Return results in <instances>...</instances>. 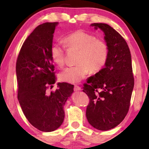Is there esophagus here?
<instances>
[{
  "label": "esophagus",
  "mask_w": 149,
  "mask_h": 149,
  "mask_svg": "<svg viewBox=\"0 0 149 149\" xmlns=\"http://www.w3.org/2000/svg\"><path fill=\"white\" fill-rule=\"evenodd\" d=\"M81 89V87L79 86V85H75L74 86V91H80Z\"/></svg>",
  "instance_id": "34e87169"
}]
</instances>
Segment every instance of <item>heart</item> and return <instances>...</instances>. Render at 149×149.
Wrapping results in <instances>:
<instances>
[{
	"mask_svg": "<svg viewBox=\"0 0 149 149\" xmlns=\"http://www.w3.org/2000/svg\"><path fill=\"white\" fill-rule=\"evenodd\" d=\"M63 42L68 49L79 50L74 66L68 67L60 74V79L75 84L84 79L91 71H100L107 64L109 56V47L104 40L96 39L94 35L77 30L67 35ZM51 59L57 66L62 68L65 64V49L58 43L52 45L50 49Z\"/></svg>",
	"mask_w": 149,
	"mask_h": 149,
	"instance_id": "b5f03b06",
	"label": "heart"
}]
</instances>
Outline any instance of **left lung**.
<instances>
[{
    "label": "left lung",
    "instance_id": "obj_1",
    "mask_svg": "<svg viewBox=\"0 0 149 149\" xmlns=\"http://www.w3.org/2000/svg\"><path fill=\"white\" fill-rule=\"evenodd\" d=\"M91 26L104 31L109 56L104 68L84 84L89 99L86 116L93 127L107 131L119 125L129 111L134 87L132 56L125 40L109 25Z\"/></svg>",
    "mask_w": 149,
    "mask_h": 149
}]
</instances>
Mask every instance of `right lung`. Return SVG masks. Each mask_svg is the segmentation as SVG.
Listing matches in <instances>:
<instances>
[{
    "instance_id": "1",
    "label": "right lung",
    "mask_w": 149,
    "mask_h": 149,
    "mask_svg": "<svg viewBox=\"0 0 149 149\" xmlns=\"http://www.w3.org/2000/svg\"><path fill=\"white\" fill-rule=\"evenodd\" d=\"M57 22L37 26L25 40L16 61L17 99L25 116L37 130L50 132L64 119L63 107L74 91V85L55 83L54 66L50 49ZM50 88V89H51Z\"/></svg>"
}]
</instances>
